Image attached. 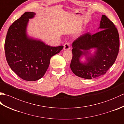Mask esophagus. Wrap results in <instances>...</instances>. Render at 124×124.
I'll list each match as a JSON object with an SVG mask.
<instances>
[{
  "label": "esophagus",
  "mask_w": 124,
  "mask_h": 124,
  "mask_svg": "<svg viewBox=\"0 0 124 124\" xmlns=\"http://www.w3.org/2000/svg\"><path fill=\"white\" fill-rule=\"evenodd\" d=\"M70 49V44L69 43H66L64 45V50H69Z\"/></svg>",
  "instance_id": "esophagus-1"
}]
</instances>
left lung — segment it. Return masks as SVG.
<instances>
[{
    "instance_id": "left-lung-1",
    "label": "left lung",
    "mask_w": 124,
    "mask_h": 124,
    "mask_svg": "<svg viewBox=\"0 0 124 124\" xmlns=\"http://www.w3.org/2000/svg\"><path fill=\"white\" fill-rule=\"evenodd\" d=\"M99 32L80 36L72 44V58L70 68L78 77L91 79L106 74L114 64L119 49V36L117 28L106 15H102ZM95 48L92 55L90 49ZM85 56L87 61H80Z\"/></svg>"
}]
</instances>
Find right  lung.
Listing matches in <instances>:
<instances>
[{
  "mask_svg": "<svg viewBox=\"0 0 124 124\" xmlns=\"http://www.w3.org/2000/svg\"><path fill=\"white\" fill-rule=\"evenodd\" d=\"M35 15L27 12L16 20L8 30L5 42V55L10 68L22 79L32 81L43 77L51 58L63 48L48 46L27 36L29 20Z\"/></svg>",
  "mask_w": 124,
  "mask_h": 124,
  "instance_id": "obj_1",
  "label": "right lung"
}]
</instances>
